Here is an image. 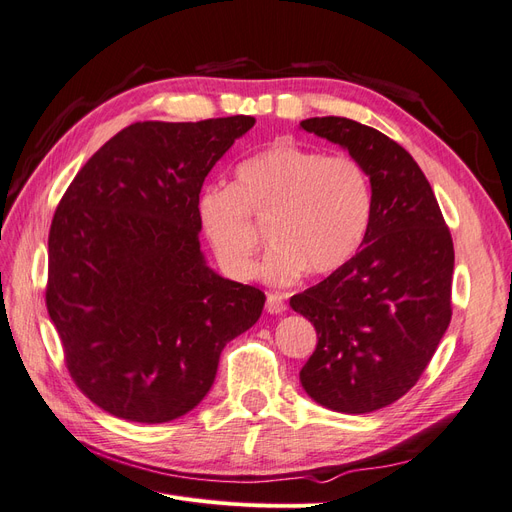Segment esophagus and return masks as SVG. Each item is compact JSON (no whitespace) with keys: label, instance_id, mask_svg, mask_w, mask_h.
Masks as SVG:
<instances>
[{"label":"esophagus","instance_id":"obj_1","mask_svg":"<svg viewBox=\"0 0 512 512\" xmlns=\"http://www.w3.org/2000/svg\"><path fill=\"white\" fill-rule=\"evenodd\" d=\"M267 312L269 314H282V312H286V301H284L282 294H277V292L269 294V297H267Z\"/></svg>","mask_w":512,"mask_h":512}]
</instances>
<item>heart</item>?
<instances>
[{
  "label": "heart",
  "instance_id": "heart-1",
  "mask_svg": "<svg viewBox=\"0 0 512 512\" xmlns=\"http://www.w3.org/2000/svg\"><path fill=\"white\" fill-rule=\"evenodd\" d=\"M235 185H209L198 218L222 269L252 280L267 228L271 252L260 267L269 284L331 275L359 252L374 213L367 168L350 156L275 141L237 166Z\"/></svg>",
  "mask_w": 512,
  "mask_h": 512
}]
</instances>
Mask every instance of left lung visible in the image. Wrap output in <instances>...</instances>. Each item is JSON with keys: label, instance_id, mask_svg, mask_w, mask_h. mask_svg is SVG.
I'll use <instances>...</instances> for the list:
<instances>
[{"label": "left lung", "instance_id": "1", "mask_svg": "<svg viewBox=\"0 0 512 512\" xmlns=\"http://www.w3.org/2000/svg\"><path fill=\"white\" fill-rule=\"evenodd\" d=\"M301 128L346 147L374 188L361 250L290 299L318 335L301 384L324 408L374 412L412 389L448 329L453 237L423 170L393 138L348 117Z\"/></svg>", "mask_w": 512, "mask_h": 512}]
</instances>
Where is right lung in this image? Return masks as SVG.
I'll return each instance as SVG.
<instances>
[{"mask_svg":"<svg viewBox=\"0 0 512 512\" xmlns=\"http://www.w3.org/2000/svg\"><path fill=\"white\" fill-rule=\"evenodd\" d=\"M256 123L136 121L76 173L49 232L46 309L79 391L134 423L200 404L224 346L256 324L265 292L213 273L198 194Z\"/></svg>","mask_w":512,"mask_h":512,"instance_id":"1","label":"right lung"}]
</instances>
